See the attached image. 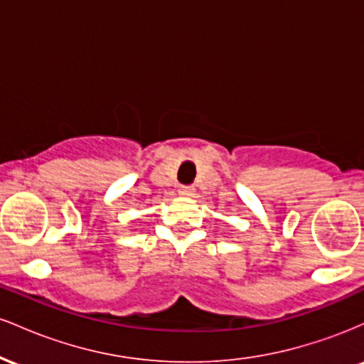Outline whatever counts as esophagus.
Masks as SVG:
<instances>
[{"instance_id": "34e87169", "label": "esophagus", "mask_w": 364, "mask_h": 364, "mask_svg": "<svg viewBox=\"0 0 364 364\" xmlns=\"http://www.w3.org/2000/svg\"><path fill=\"white\" fill-rule=\"evenodd\" d=\"M179 195H185V196L193 195V188H191V186H181V188H179Z\"/></svg>"}]
</instances>
